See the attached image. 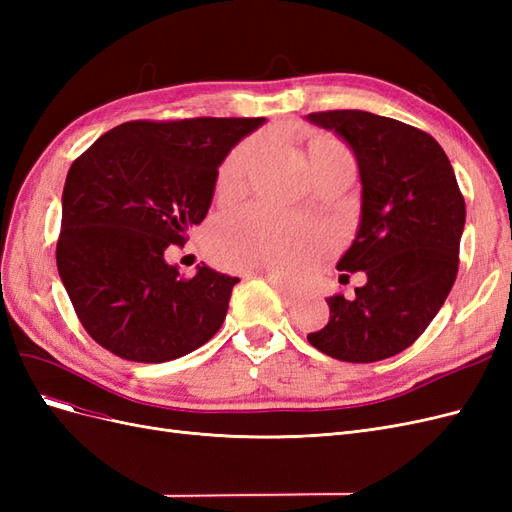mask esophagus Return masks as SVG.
I'll use <instances>...</instances> for the list:
<instances>
[{
	"mask_svg": "<svg viewBox=\"0 0 512 512\" xmlns=\"http://www.w3.org/2000/svg\"><path fill=\"white\" fill-rule=\"evenodd\" d=\"M250 275H260V277H265V280L277 290V294H280L282 297V301L288 305V303H294V299L299 297L297 294V290L294 288H290L288 284H284L282 280H277V277H273V275H267V273H260V271H250Z\"/></svg>",
	"mask_w": 512,
	"mask_h": 512,
	"instance_id": "1",
	"label": "esophagus"
}]
</instances>
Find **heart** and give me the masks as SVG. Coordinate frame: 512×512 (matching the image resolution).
<instances>
[{
  "label": "heart",
  "mask_w": 512,
  "mask_h": 512,
  "mask_svg": "<svg viewBox=\"0 0 512 512\" xmlns=\"http://www.w3.org/2000/svg\"><path fill=\"white\" fill-rule=\"evenodd\" d=\"M329 147L337 145L318 143L312 151ZM252 149V141H245L226 158L218 175L220 194L241 188ZM209 243L226 267L292 280L312 267L322 239L318 230L294 215L267 207H250L215 224Z\"/></svg>",
  "instance_id": "b5f03b06"
}]
</instances>
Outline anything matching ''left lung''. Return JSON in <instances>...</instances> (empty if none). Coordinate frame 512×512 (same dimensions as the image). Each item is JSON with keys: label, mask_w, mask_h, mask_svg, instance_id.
<instances>
[{"label": "left lung", "mask_w": 512, "mask_h": 512, "mask_svg": "<svg viewBox=\"0 0 512 512\" xmlns=\"http://www.w3.org/2000/svg\"><path fill=\"white\" fill-rule=\"evenodd\" d=\"M354 153L361 220L339 271H365L354 297L327 299V327L307 335L320 352L374 363L412 346L436 318L459 267L466 203L455 170L433 136L367 111L309 113Z\"/></svg>", "instance_id": "1"}]
</instances>
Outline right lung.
<instances>
[{
    "mask_svg": "<svg viewBox=\"0 0 512 512\" xmlns=\"http://www.w3.org/2000/svg\"><path fill=\"white\" fill-rule=\"evenodd\" d=\"M265 117L128 121L68 170L57 271L85 331L121 359L166 363L220 331L239 277H181L168 245L205 220L218 168Z\"/></svg>",
    "mask_w": 512,
    "mask_h": 512,
    "instance_id": "obj_1",
    "label": "right lung"
}]
</instances>
